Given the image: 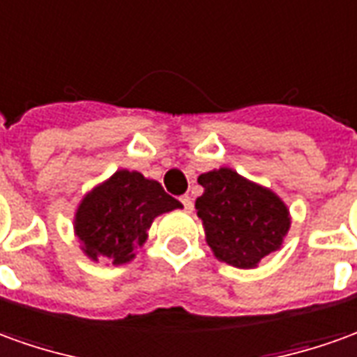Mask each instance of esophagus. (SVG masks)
Segmentation results:
<instances>
[{"instance_id": "esophagus-1", "label": "esophagus", "mask_w": 357, "mask_h": 357, "mask_svg": "<svg viewBox=\"0 0 357 357\" xmlns=\"http://www.w3.org/2000/svg\"><path fill=\"white\" fill-rule=\"evenodd\" d=\"M179 201H181V204H183V208H185L187 213H191V211H193V201H191V197L181 195L179 197Z\"/></svg>"}]
</instances>
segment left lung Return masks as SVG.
Here are the masks:
<instances>
[{"instance_id":"1","label":"left lung","mask_w":357,"mask_h":357,"mask_svg":"<svg viewBox=\"0 0 357 357\" xmlns=\"http://www.w3.org/2000/svg\"><path fill=\"white\" fill-rule=\"evenodd\" d=\"M204 193L195 201L206 243L216 259L238 268H253L282 245L290 214L271 189L241 178L230 168L199 176Z\"/></svg>"}]
</instances>
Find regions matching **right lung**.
I'll use <instances>...</instances> for the list:
<instances>
[{"instance_id": "right-lung-1", "label": "right lung", "mask_w": 357, "mask_h": 357, "mask_svg": "<svg viewBox=\"0 0 357 357\" xmlns=\"http://www.w3.org/2000/svg\"><path fill=\"white\" fill-rule=\"evenodd\" d=\"M181 208L158 181L139 172L119 170L84 197L75 214V234L92 261L108 257L114 265L135 257L137 245L158 214Z\"/></svg>"}]
</instances>
